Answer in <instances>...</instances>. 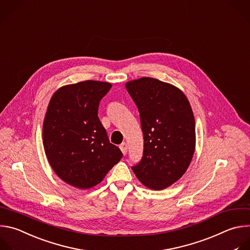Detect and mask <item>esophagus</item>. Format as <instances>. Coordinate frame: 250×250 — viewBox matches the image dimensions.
Instances as JSON below:
<instances>
[{"mask_svg":"<svg viewBox=\"0 0 250 250\" xmlns=\"http://www.w3.org/2000/svg\"><path fill=\"white\" fill-rule=\"evenodd\" d=\"M119 147H120V149H121V152H122L123 155H126V154H127V144H126L125 142L122 143V144L119 146Z\"/></svg>","mask_w":250,"mask_h":250,"instance_id":"obj_1","label":"esophagus"}]
</instances>
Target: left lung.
<instances>
[{"mask_svg":"<svg viewBox=\"0 0 250 250\" xmlns=\"http://www.w3.org/2000/svg\"><path fill=\"white\" fill-rule=\"evenodd\" d=\"M136 104L144 134V155L132 167L139 181L152 190L172 185L186 172L196 145L195 119L181 89L154 78L125 84Z\"/></svg>","mask_w":250,"mask_h":250,"instance_id":"obj_1","label":"left lung"}]
</instances>
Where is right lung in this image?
I'll return each mask as SVG.
<instances>
[{"instance_id": "1", "label": "right lung", "mask_w": 250, "mask_h": 250, "mask_svg": "<svg viewBox=\"0 0 250 250\" xmlns=\"http://www.w3.org/2000/svg\"><path fill=\"white\" fill-rule=\"evenodd\" d=\"M112 84L83 81L63 85L50 99L43 122V146L54 172L67 184L88 189L101 183L123 157L97 116Z\"/></svg>"}]
</instances>
